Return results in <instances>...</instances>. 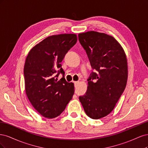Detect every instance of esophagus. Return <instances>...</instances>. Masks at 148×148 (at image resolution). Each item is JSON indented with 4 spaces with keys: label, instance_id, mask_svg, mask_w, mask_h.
<instances>
[{
    "label": "esophagus",
    "instance_id": "34e87169",
    "mask_svg": "<svg viewBox=\"0 0 148 148\" xmlns=\"http://www.w3.org/2000/svg\"><path fill=\"white\" fill-rule=\"evenodd\" d=\"M79 83V82L78 81H77V82H74V84H75V86H77V84Z\"/></svg>",
    "mask_w": 148,
    "mask_h": 148
}]
</instances>
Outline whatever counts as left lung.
I'll use <instances>...</instances> for the list:
<instances>
[{
  "instance_id": "8db88e82",
  "label": "left lung",
  "mask_w": 148,
  "mask_h": 148,
  "mask_svg": "<svg viewBox=\"0 0 148 148\" xmlns=\"http://www.w3.org/2000/svg\"><path fill=\"white\" fill-rule=\"evenodd\" d=\"M95 71L88 79V89L79 99L92 119L104 117L113 110L126 87L128 65L122 47L105 33L88 31L78 34Z\"/></svg>"
}]
</instances>
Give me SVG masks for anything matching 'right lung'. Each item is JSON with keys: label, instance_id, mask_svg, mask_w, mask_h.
<instances>
[{"label": "right lung", "instance_id": "1", "mask_svg": "<svg viewBox=\"0 0 148 148\" xmlns=\"http://www.w3.org/2000/svg\"><path fill=\"white\" fill-rule=\"evenodd\" d=\"M77 41L75 34L51 36L31 49L26 57L24 66L26 95L34 108L44 117L60 115L72 99L74 84L65 80L61 62ZM60 73L63 77L58 80Z\"/></svg>", "mask_w": 148, "mask_h": 148}]
</instances>
